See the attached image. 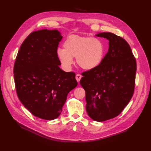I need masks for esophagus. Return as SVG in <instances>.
<instances>
[{"label": "esophagus", "mask_w": 151, "mask_h": 151, "mask_svg": "<svg viewBox=\"0 0 151 151\" xmlns=\"http://www.w3.org/2000/svg\"><path fill=\"white\" fill-rule=\"evenodd\" d=\"M75 78H76V81H77L78 82H79L80 81H81V78H82V75H80V74H76Z\"/></svg>", "instance_id": "34e87169"}]
</instances>
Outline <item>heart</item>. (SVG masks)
<instances>
[{
    "mask_svg": "<svg viewBox=\"0 0 151 151\" xmlns=\"http://www.w3.org/2000/svg\"><path fill=\"white\" fill-rule=\"evenodd\" d=\"M63 48L56 51L62 65L69 69L73 63V57L82 68L90 70L97 67L103 58L105 47L99 38L70 35L63 43Z\"/></svg>",
    "mask_w": 151,
    "mask_h": 151,
    "instance_id": "b5f03b06",
    "label": "heart"
}]
</instances>
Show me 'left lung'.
Here are the masks:
<instances>
[{"instance_id": "1", "label": "left lung", "mask_w": 151, "mask_h": 151, "mask_svg": "<svg viewBox=\"0 0 151 151\" xmlns=\"http://www.w3.org/2000/svg\"><path fill=\"white\" fill-rule=\"evenodd\" d=\"M96 36L109 41L108 51L97 67L83 73L80 82L86 91L88 115L102 122L119 115L132 99L136 61L123 38L111 32Z\"/></svg>"}]
</instances>
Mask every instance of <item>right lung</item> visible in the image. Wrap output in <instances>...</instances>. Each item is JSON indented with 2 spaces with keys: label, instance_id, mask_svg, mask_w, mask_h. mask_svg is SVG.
I'll return each instance as SVG.
<instances>
[{
  "label": "right lung",
  "instance_id": "right-lung-1",
  "mask_svg": "<svg viewBox=\"0 0 151 151\" xmlns=\"http://www.w3.org/2000/svg\"><path fill=\"white\" fill-rule=\"evenodd\" d=\"M62 39L57 30L33 32L22 43L14 64L18 98L32 114L45 120L59 116L67 95L78 84L75 73L60 68L56 51Z\"/></svg>",
  "mask_w": 151,
  "mask_h": 151
}]
</instances>
